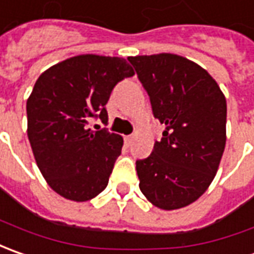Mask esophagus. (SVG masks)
<instances>
[{
    "label": "esophagus",
    "instance_id": "1",
    "mask_svg": "<svg viewBox=\"0 0 254 254\" xmlns=\"http://www.w3.org/2000/svg\"><path fill=\"white\" fill-rule=\"evenodd\" d=\"M124 140H125V144H127V146H130L132 142H133V136L132 135L125 136V137H124Z\"/></svg>",
    "mask_w": 254,
    "mask_h": 254
}]
</instances>
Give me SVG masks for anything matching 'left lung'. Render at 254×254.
<instances>
[{"label":"left lung","instance_id":"obj_1","mask_svg":"<svg viewBox=\"0 0 254 254\" xmlns=\"http://www.w3.org/2000/svg\"><path fill=\"white\" fill-rule=\"evenodd\" d=\"M149 94L163 137L136 160L139 188L154 206L171 211L197 201L212 183L226 143V100L197 63L160 53L127 57Z\"/></svg>","mask_w":254,"mask_h":254}]
</instances>
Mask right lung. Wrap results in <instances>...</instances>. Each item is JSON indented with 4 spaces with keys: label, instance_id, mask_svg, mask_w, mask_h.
<instances>
[{
    "label": "right lung",
    "instance_id": "right-lung-1",
    "mask_svg": "<svg viewBox=\"0 0 254 254\" xmlns=\"http://www.w3.org/2000/svg\"><path fill=\"white\" fill-rule=\"evenodd\" d=\"M135 74L125 59L81 55L43 71L26 102L28 137L42 176L62 197L84 202L108 186L124 139L90 119L108 122L114 87Z\"/></svg>",
    "mask_w": 254,
    "mask_h": 254
}]
</instances>
